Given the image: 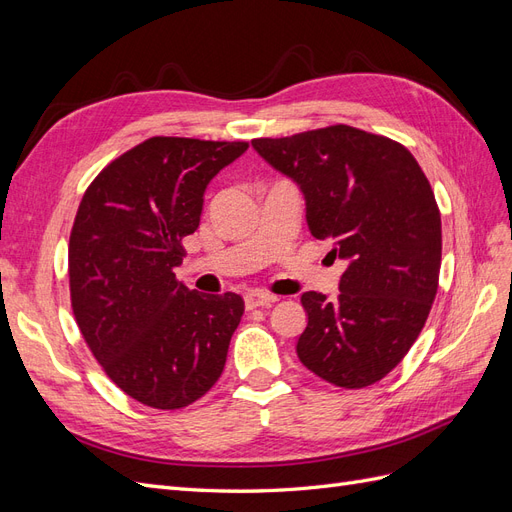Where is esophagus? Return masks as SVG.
<instances>
[{
	"mask_svg": "<svg viewBox=\"0 0 512 512\" xmlns=\"http://www.w3.org/2000/svg\"><path fill=\"white\" fill-rule=\"evenodd\" d=\"M277 297L275 294H269V292H262V290H250L245 292V307L247 309H256V307H265V305H271L275 303Z\"/></svg>",
	"mask_w": 512,
	"mask_h": 512,
	"instance_id": "esophagus-1",
	"label": "esophagus"
}]
</instances>
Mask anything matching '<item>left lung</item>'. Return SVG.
I'll use <instances>...</instances> for the list:
<instances>
[{
    "label": "left lung",
    "mask_w": 512,
    "mask_h": 512,
    "mask_svg": "<svg viewBox=\"0 0 512 512\" xmlns=\"http://www.w3.org/2000/svg\"><path fill=\"white\" fill-rule=\"evenodd\" d=\"M252 147L299 185L309 232L348 265L337 299L301 294L299 361L344 389L382 380L416 342L438 292L442 222L425 173L404 145L344 123Z\"/></svg>",
    "instance_id": "8db88e82"
}]
</instances>
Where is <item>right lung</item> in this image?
Masks as SVG:
<instances>
[{
  "label": "right lung",
  "instance_id": "1",
  "mask_svg": "<svg viewBox=\"0 0 512 512\" xmlns=\"http://www.w3.org/2000/svg\"><path fill=\"white\" fill-rule=\"evenodd\" d=\"M247 143L153 136L89 185L68 245L70 299L89 350L141 404L177 410L218 382L243 316L235 292L177 282L183 237L200 224L209 181Z\"/></svg>",
  "mask_w": 512,
  "mask_h": 512
}]
</instances>
